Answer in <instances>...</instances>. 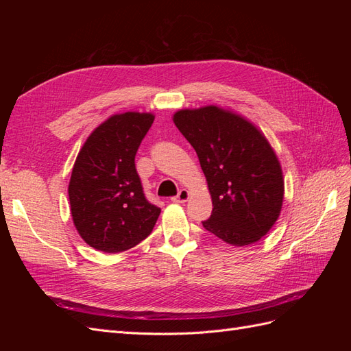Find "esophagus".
I'll use <instances>...</instances> for the list:
<instances>
[{"label":"esophagus","mask_w":351,"mask_h":351,"mask_svg":"<svg viewBox=\"0 0 351 351\" xmlns=\"http://www.w3.org/2000/svg\"><path fill=\"white\" fill-rule=\"evenodd\" d=\"M189 192L186 189H182L178 192V195L177 196H174V197H171V200L174 202V204H184V202H187V199H189Z\"/></svg>","instance_id":"1"}]
</instances>
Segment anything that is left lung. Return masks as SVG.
Here are the masks:
<instances>
[{"instance_id":"left-lung-1","label":"left lung","mask_w":351,"mask_h":351,"mask_svg":"<svg viewBox=\"0 0 351 351\" xmlns=\"http://www.w3.org/2000/svg\"><path fill=\"white\" fill-rule=\"evenodd\" d=\"M177 129L193 146L212 197L202 224L232 246L259 241L278 219L284 177L265 134L244 117L208 105L180 110Z\"/></svg>"}]
</instances>
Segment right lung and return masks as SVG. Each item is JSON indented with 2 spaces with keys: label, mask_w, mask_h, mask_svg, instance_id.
<instances>
[{
  "label": "right lung",
  "mask_w": 351,
  "mask_h": 351,
  "mask_svg": "<svg viewBox=\"0 0 351 351\" xmlns=\"http://www.w3.org/2000/svg\"><path fill=\"white\" fill-rule=\"evenodd\" d=\"M155 120L114 114L95 129L74 162L69 199L74 227L90 247L119 253L151 234L161 209L146 200L134 156Z\"/></svg>",
  "instance_id": "1"
}]
</instances>
